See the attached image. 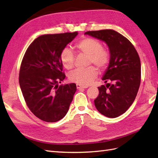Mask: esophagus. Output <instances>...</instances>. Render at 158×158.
Here are the masks:
<instances>
[{
    "label": "esophagus",
    "mask_w": 158,
    "mask_h": 158,
    "mask_svg": "<svg viewBox=\"0 0 158 158\" xmlns=\"http://www.w3.org/2000/svg\"><path fill=\"white\" fill-rule=\"evenodd\" d=\"M76 86H77V89H82V88H88V86L82 85L81 84H78V83H77V84L76 85Z\"/></svg>",
    "instance_id": "obj_1"
}]
</instances>
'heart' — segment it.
Here are the masks:
<instances>
[{
	"label": "heart",
	"instance_id": "obj_1",
	"mask_svg": "<svg viewBox=\"0 0 158 158\" xmlns=\"http://www.w3.org/2000/svg\"><path fill=\"white\" fill-rule=\"evenodd\" d=\"M76 48L80 53L88 56V64H94L100 69H105L108 65L110 56L106 49L102 48L101 43L92 38H86L81 40L76 45ZM62 65L67 69H72L75 63V56L71 49L65 48L62 49L60 55ZM98 71L94 66L86 69H77L70 73L69 79L82 85L89 84L94 79Z\"/></svg>",
	"mask_w": 158,
	"mask_h": 158
}]
</instances>
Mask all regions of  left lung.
<instances>
[{
  "instance_id": "obj_1",
  "label": "left lung",
  "mask_w": 158,
  "mask_h": 158,
  "mask_svg": "<svg viewBox=\"0 0 158 158\" xmlns=\"http://www.w3.org/2000/svg\"><path fill=\"white\" fill-rule=\"evenodd\" d=\"M85 35L105 42L110 53L102 78L106 85L98 88L96 108L107 117H119L132 105L139 91L141 65L138 53L128 39L113 30L88 31Z\"/></svg>"
}]
</instances>
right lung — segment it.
<instances>
[{
	"instance_id": "right-lung-1",
	"label": "right lung",
	"mask_w": 158,
	"mask_h": 158,
	"mask_svg": "<svg viewBox=\"0 0 158 158\" xmlns=\"http://www.w3.org/2000/svg\"><path fill=\"white\" fill-rule=\"evenodd\" d=\"M78 35L77 32L44 35L34 40L23 56L19 83L29 109L46 122L62 119L77 90L75 83L60 85L62 73L60 55Z\"/></svg>"
}]
</instances>
